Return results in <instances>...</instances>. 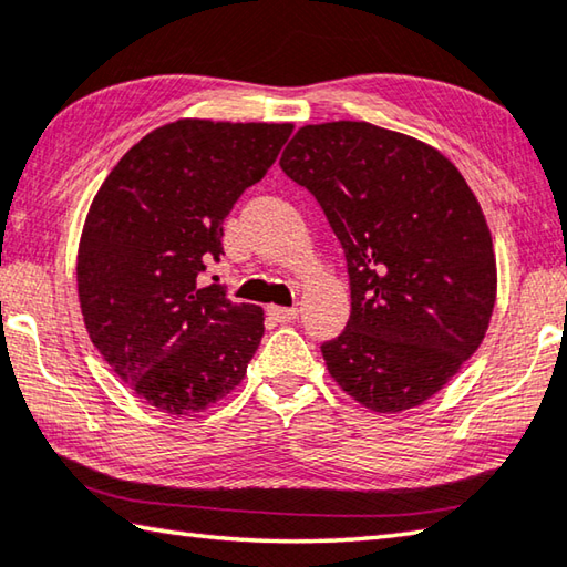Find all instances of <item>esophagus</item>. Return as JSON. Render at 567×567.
I'll list each match as a JSON object with an SVG mask.
<instances>
[{
    "mask_svg": "<svg viewBox=\"0 0 567 567\" xmlns=\"http://www.w3.org/2000/svg\"><path fill=\"white\" fill-rule=\"evenodd\" d=\"M267 312H270L272 319H277V322H292V319H297V315H300V310L297 307H267Z\"/></svg>",
    "mask_w": 567,
    "mask_h": 567,
    "instance_id": "34e87169",
    "label": "esophagus"
}]
</instances>
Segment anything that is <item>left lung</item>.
I'll return each instance as SVG.
<instances>
[{
  "label": "left lung",
  "instance_id": "left-lung-1",
  "mask_svg": "<svg viewBox=\"0 0 567 567\" xmlns=\"http://www.w3.org/2000/svg\"><path fill=\"white\" fill-rule=\"evenodd\" d=\"M282 171L322 205L347 257L352 315L322 344L329 377L377 414L424 404L481 347L496 252L444 153L367 121L302 126Z\"/></svg>",
  "mask_w": 567,
  "mask_h": 567
}]
</instances>
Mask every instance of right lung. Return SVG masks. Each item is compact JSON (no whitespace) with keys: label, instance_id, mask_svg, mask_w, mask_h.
Returning <instances> with one entry per match:
<instances>
[{"label":"right lung","instance_id":"right-lung-1","mask_svg":"<svg viewBox=\"0 0 567 567\" xmlns=\"http://www.w3.org/2000/svg\"><path fill=\"white\" fill-rule=\"evenodd\" d=\"M292 123L181 118L143 136L101 183L76 255L91 342L133 394L195 414L238 386L265 332L262 307L200 285L223 220L260 181Z\"/></svg>","mask_w":567,"mask_h":567}]
</instances>
